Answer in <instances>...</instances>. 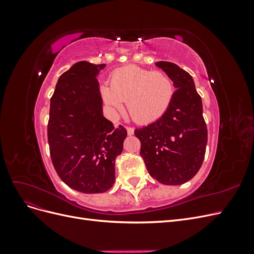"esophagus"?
<instances>
[{
	"label": "esophagus",
	"instance_id": "esophagus-1",
	"mask_svg": "<svg viewBox=\"0 0 254 254\" xmlns=\"http://www.w3.org/2000/svg\"><path fill=\"white\" fill-rule=\"evenodd\" d=\"M126 130H127V133H128V135H132L133 134V132H134V129L132 128V127H126Z\"/></svg>",
	"mask_w": 254,
	"mask_h": 254
}]
</instances>
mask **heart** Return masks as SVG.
I'll return each instance as SVG.
<instances>
[{
    "instance_id": "heart-1",
    "label": "heart",
    "mask_w": 254,
    "mask_h": 254,
    "mask_svg": "<svg viewBox=\"0 0 254 254\" xmlns=\"http://www.w3.org/2000/svg\"><path fill=\"white\" fill-rule=\"evenodd\" d=\"M105 103L117 112L127 110L140 124H149L161 119L172 104L174 82L165 72L151 71L137 65H127L115 70L110 86L102 88Z\"/></svg>"
}]
</instances>
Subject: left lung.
Masks as SVG:
<instances>
[{"instance_id": "8db88e82", "label": "left lung", "mask_w": 254, "mask_h": 254, "mask_svg": "<svg viewBox=\"0 0 254 254\" xmlns=\"http://www.w3.org/2000/svg\"><path fill=\"white\" fill-rule=\"evenodd\" d=\"M156 65L170 76L177 90L163 117L135 129L134 134L152 178L166 186H179L193 178L204 159L207 129L202 102L187 71L168 61Z\"/></svg>"}]
</instances>
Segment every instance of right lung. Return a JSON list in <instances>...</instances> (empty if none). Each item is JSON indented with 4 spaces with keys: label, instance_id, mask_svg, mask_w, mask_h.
<instances>
[{
    "label": "right lung",
    "instance_id": "right-lung-1",
    "mask_svg": "<svg viewBox=\"0 0 254 254\" xmlns=\"http://www.w3.org/2000/svg\"><path fill=\"white\" fill-rule=\"evenodd\" d=\"M106 64L79 61L60 76L51 97L48 141L52 162L67 187L104 193L115 181V159L126 129L103 117L96 75Z\"/></svg>",
    "mask_w": 254,
    "mask_h": 254
}]
</instances>
